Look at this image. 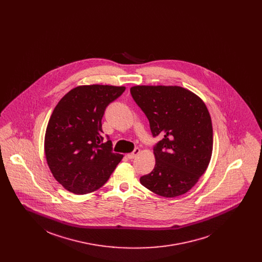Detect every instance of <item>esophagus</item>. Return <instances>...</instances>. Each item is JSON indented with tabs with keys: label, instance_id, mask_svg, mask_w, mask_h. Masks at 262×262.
I'll list each match as a JSON object with an SVG mask.
<instances>
[{
	"label": "esophagus",
	"instance_id": "34e87169",
	"mask_svg": "<svg viewBox=\"0 0 262 262\" xmlns=\"http://www.w3.org/2000/svg\"><path fill=\"white\" fill-rule=\"evenodd\" d=\"M139 153H140V149L136 147L131 153H128V154H127V157H128L129 159H133V158H135Z\"/></svg>",
	"mask_w": 262,
	"mask_h": 262
}]
</instances>
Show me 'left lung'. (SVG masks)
<instances>
[{"label":"left lung","mask_w":262,"mask_h":262,"mask_svg":"<svg viewBox=\"0 0 262 262\" xmlns=\"http://www.w3.org/2000/svg\"><path fill=\"white\" fill-rule=\"evenodd\" d=\"M131 96L149 121L155 166L142 186L165 198L186 193L206 171L213 150V127L205 103L182 86L136 85Z\"/></svg>","instance_id":"obj_1"}]
</instances>
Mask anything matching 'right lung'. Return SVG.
<instances>
[{"mask_svg":"<svg viewBox=\"0 0 262 262\" xmlns=\"http://www.w3.org/2000/svg\"><path fill=\"white\" fill-rule=\"evenodd\" d=\"M124 91L103 84L76 86L52 112L44 141L47 164L55 180L75 194L103 187L123 158L113 152L108 135L105 142L102 118Z\"/></svg>","mask_w":262,"mask_h":262,"instance_id":"add662e5","label":"right lung"}]
</instances>
